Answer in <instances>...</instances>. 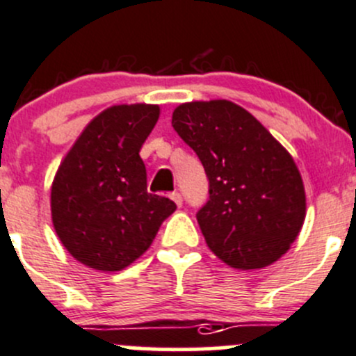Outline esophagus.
I'll use <instances>...</instances> for the list:
<instances>
[{
    "label": "esophagus",
    "mask_w": 356,
    "mask_h": 356,
    "mask_svg": "<svg viewBox=\"0 0 356 356\" xmlns=\"http://www.w3.org/2000/svg\"><path fill=\"white\" fill-rule=\"evenodd\" d=\"M170 198L175 201V204H177V207H182V195L179 191H174L170 195Z\"/></svg>",
    "instance_id": "34e87169"
}]
</instances>
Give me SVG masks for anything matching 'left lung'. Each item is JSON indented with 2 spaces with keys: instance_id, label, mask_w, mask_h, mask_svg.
<instances>
[{
  "instance_id": "8db88e82",
  "label": "left lung",
  "mask_w": 356,
  "mask_h": 356,
  "mask_svg": "<svg viewBox=\"0 0 356 356\" xmlns=\"http://www.w3.org/2000/svg\"><path fill=\"white\" fill-rule=\"evenodd\" d=\"M172 127L207 172L210 198L196 218L210 250L241 270L279 260L300 234L307 210L293 156L227 99L179 105Z\"/></svg>"
}]
</instances>
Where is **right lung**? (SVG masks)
<instances>
[{"mask_svg": "<svg viewBox=\"0 0 356 356\" xmlns=\"http://www.w3.org/2000/svg\"><path fill=\"white\" fill-rule=\"evenodd\" d=\"M156 105H117L92 118L60 163L51 218L68 253L96 270L117 272L138 260L175 203L148 193L139 156L155 127Z\"/></svg>", "mask_w": 356, "mask_h": 356, "instance_id": "obj_1", "label": "right lung"}]
</instances>
